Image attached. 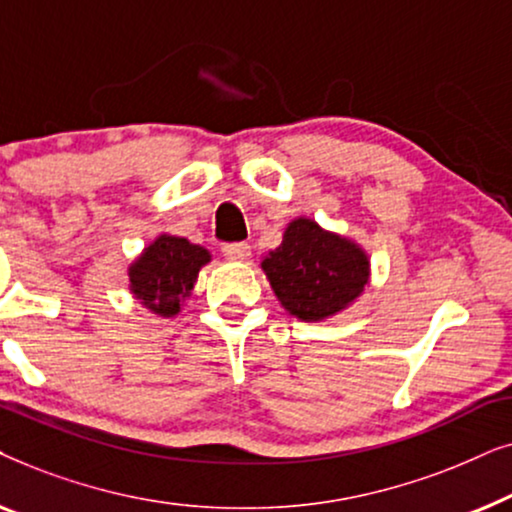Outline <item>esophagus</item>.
Instances as JSON below:
<instances>
[{
	"instance_id": "1",
	"label": "esophagus",
	"mask_w": 512,
	"mask_h": 512,
	"mask_svg": "<svg viewBox=\"0 0 512 512\" xmlns=\"http://www.w3.org/2000/svg\"><path fill=\"white\" fill-rule=\"evenodd\" d=\"M223 256L230 258V261H247L251 256V247L247 242H230L223 244Z\"/></svg>"
}]
</instances>
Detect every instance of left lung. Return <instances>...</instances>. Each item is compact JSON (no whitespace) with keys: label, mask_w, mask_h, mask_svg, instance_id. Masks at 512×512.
<instances>
[{"label":"left lung","mask_w":512,"mask_h":512,"mask_svg":"<svg viewBox=\"0 0 512 512\" xmlns=\"http://www.w3.org/2000/svg\"><path fill=\"white\" fill-rule=\"evenodd\" d=\"M261 268L286 312L321 321L345 310L368 284V256L361 247L312 219H296L284 240L263 258Z\"/></svg>","instance_id":"1"}]
</instances>
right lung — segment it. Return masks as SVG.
I'll return each mask as SVG.
<instances>
[{"label":"right lung","instance_id":"obj_1","mask_svg":"<svg viewBox=\"0 0 512 512\" xmlns=\"http://www.w3.org/2000/svg\"><path fill=\"white\" fill-rule=\"evenodd\" d=\"M209 263V251L184 237L160 235L130 265V291L160 317L181 310V300L191 293L198 272Z\"/></svg>","mask_w":512,"mask_h":512}]
</instances>
